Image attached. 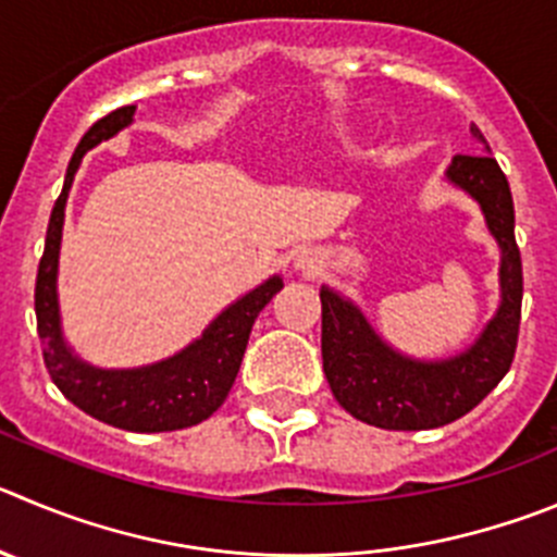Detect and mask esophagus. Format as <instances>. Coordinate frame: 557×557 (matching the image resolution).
Listing matches in <instances>:
<instances>
[{
	"instance_id": "obj_1",
	"label": "esophagus",
	"mask_w": 557,
	"mask_h": 557,
	"mask_svg": "<svg viewBox=\"0 0 557 557\" xmlns=\"http://www.w3.org/2000/svg\"><path fill=\"white\" fill-rule=\"evenodd\" d=\"M290 263H294L296 272L313 274V272H319L321 263H324V258H321L319 249H296L294 258H290Z\"/></svg>"
}]
</instances>
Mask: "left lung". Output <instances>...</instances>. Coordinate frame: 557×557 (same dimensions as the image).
<instances>
[{"instance_id": "left-lung-1", "label": "left lung", "mask_w": 557, "mask_h": 557, "mask_svg": "<svg viewBox=\"0 0 557 557\" xmlns=\"http://www.w3.org/2000/svg\"><path fill=\"white\" fill-rule=\"evenodd\" d=\"M470 153L454 156L445 181L481 208L500 249V305L465 351L420 360L389 346L360 305L321 285V357L326 382L351 418L389 431H423L454 423L490 396L517 351L522 313V258L513 238L511 186L490 145L470 128Z\"/></svg>"}]
</instances>
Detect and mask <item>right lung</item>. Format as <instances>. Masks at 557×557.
Instances as JSON below:
<instances>
[{
    "label": "right lung",
    "mask_w": 557,
    "mask_h": 557,
    "mask_svg": "<svg viewBox=\"0 0 557 557\" xmlns=\"http://www.w3.org/2000/svg\"><path fill=\"white\" fill-rule=\"evenodd\" d=\"M134 112H137L134 103L114 109L107 117L92 123L90 132L76 145L74 159L67 164L62 195L51 208L46 249L38 267V283H35V315H38V335L44 343V362L51 373V382L60 387L67 401L114 429L156 434V431L189 429L211 418L222 407L242 368L255 319L283 288V277L272 274L261 285H255L252 290L238 296L236 302L227 305L189 346L150 366L98 368L76 355L62 332L60 294H57L67 191L87 150L132 126Z\"/></svg>",
    "instance_id": "add662e5"
}]
</instances>
